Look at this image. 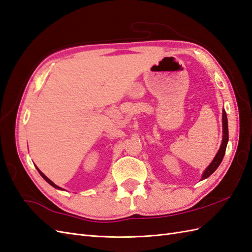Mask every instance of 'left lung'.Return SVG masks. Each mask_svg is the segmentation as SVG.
Instances as JSON below:
<instances>
[{"mask_svg": "<svg viewBox=\"0 0 252 252\" xmlns=\"http://www.w3.org/2000/svg\"><path fill=\"white\" fill-rule=\"evenodd\" d=\"M222 126H223V138H222V144L220 146V149L217 153V155H216L213 162L210 163L209 166L205 169V172H204L203 176H202V179H205V178L209 177L210 175H212L216 171V169L218 168L222 159H223V157H224L227 140H229V130H227V118H226L225 110L222 112Z\"/></svg>", "mask_w": 252, "mask_h": 252, "instance_id": "obj_1", "label": "left lung"}]
</instances>
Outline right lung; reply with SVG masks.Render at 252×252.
I'll list each match as a JSON object with an SVG mask.
<instances>
[{"instance_id": "1", "label": "right lung", "mask_w": 252, "mask_h": 252, "mask_svg": "<svg viewBox=\"0 0 252 252\" xmlns=\"http://www.w3.org/2000/svg\"><path fill=\"white\" fill-rule=\"evenodd\" d=\"M36 168H37V167H36ZM37 171H38V173L40 174V176H42V177H43V178H44V179H45V180L47 181V183H48V184H50V185H51L52 187H54V188H56V189H61V188H60V187H58L57 185H55L54 183H52V181H51V180H50V179H49L48 177H46V176H45V175H44V174H43L42 172H40L38 168H37Z\"/></svg>"}]
</instances>
